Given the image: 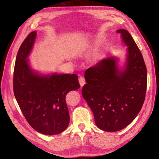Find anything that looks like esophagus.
Listing matches in <instances>:
<instances>
[{
    "mask_svg": "<svg viewBox=\"0 0 159 159\" xmlns=\"http://www.w3.org/2000/svg\"><path fill=\"white\" fill-rule=\"evenodd\" d=\"M79 83H80V85L83 87L84 85L85 84V78L84 77H80L79 79Z\"/></svg>",
    "mask_w": 159,
    "mask_h": 159,
    "instance_id": "obj_1",
    "label": "esophagus"
}]
</instances>
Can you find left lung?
Masks as SVG:
<instances>
[{"label": "left lung", "mask_w": 159, "mask_h": 159, "mask_svg": "<svg viewBox=\"0 0 159 159\" xmlns=\"http://www.w3.org/2000/svg\"><path fill=\"white\" fill-rule=\"evenodd\" d=\"M127 46L122 63L117 56L102 59L85 72L82 96L93 113L96 126L108 132L128 126L142 108L147 87V70L141 52L125 29H118Z\"/></svg>", "instance_id": "8db88e82"}]
</instances>
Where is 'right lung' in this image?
<instances>
[{
	"mask_svg": "<svg viewBox=\"0 0 159 159\" xmlns=\"http://www.w3.org/2000/svg\"><path fill=\"white\" fill-rule=\"evenodd\" d=\"M37 33L27 36L17 54L13 73V92L20 110L38 133L54 135L65 130L70 122L66 96L80 88L75 74H42L34 70L29 56Z\"/></svg>",
	"mask_w": 159,
	"mask_h": 159,
	"instance_id": "obj_1",
	"label": "right lung"
}]
</instances>
